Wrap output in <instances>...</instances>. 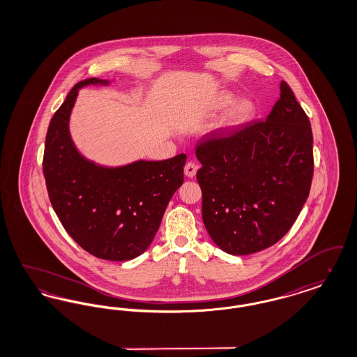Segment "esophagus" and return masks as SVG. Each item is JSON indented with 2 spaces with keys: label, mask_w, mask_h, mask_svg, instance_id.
Returning a JSON list of instances; mask_svg holds the SVG:
<instances>
[{
  "label": "esophagus",
  "mask_w": 357,
  "mask_h": 357,
  "mask_svg": "<svg viewBox=\"0 0 357 357\" xmlns=\"http://www.w3.org/2000/svg\"><path fill=\"white\" fill-rule=\"evenodd\" d=\"M197 170H198V166L195 163H192V162H188L186 166H185V175H186L187 178H194L195 174H197Z\"/></svg>",
  "instance_id": "1"
}]
</instances>
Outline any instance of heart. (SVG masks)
<instances>
[{"instance_id":"1","label":"heart","mask_w":357,"mask_h":357,"mask_svg":"<svg viewBox=\"0 0 357 357\" xmlns=\"http://www.w3.org/2000/svg\"><path fill=\"white\" fill-rule=\"evenodd\" d=\"M236 101V95L230 91H220L213 95V98L207 102V108L211 114H218L226 111L230 105H233L226 114L222 123L223 134H234L243 127H246L250 121H253L257 114L255 102L252 99L242 98Z\"/></svg>"}]
</instances>
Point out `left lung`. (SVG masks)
Instances as JSON below:
<instances>
[{
    "mask_svg": "<svg viewBox=\"0 0 357 357\" xmlns=\"http://www.w3.org/2000/svg\"><path fill=\"white\" fill-rule=\"evenodd\" d=\"M280 91L265 121L197 149L204 227L227 255H253L278 242L309 195L310 123L285 82Z\"/></svg>",
    "mask_w": 357,
    "mask_h": 357,
    "instance_id": "obj_1",
    "label": "left lung"
}]
</instances>
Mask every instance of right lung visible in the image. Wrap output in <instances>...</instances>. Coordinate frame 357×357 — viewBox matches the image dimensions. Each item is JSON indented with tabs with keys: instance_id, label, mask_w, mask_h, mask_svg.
<instances>
[{
	"instance_id": "right-lung-1",
	"label": "right lung",
	"mask_w": 357,
	"mask_h": 357,
	"mask_svg": "<svg viewBox=\"0 0 357 357\" xmlns=\"http://www.w3.org/2000/svg\"><path fill=\"white\" fill-rule=\"evenodd\" d=\"M115 80L91 77L75 85L53 115L43 171L52 207L84 250L108 261H130L151 245L174 192L183 183L186 155L104 166L77 150L69 119L79 91Z\"/></svg>"
}]
</instances>
